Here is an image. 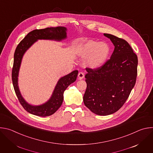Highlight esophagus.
Returning <instances> with one entry per match:
<instances>
[{
    "label": "esophagus",
    "mask_w": 153,
    "mask_h": 153,
    "mask_svg": "<svg viewBox=\"0 0 153 153\" xmlns=\"http://www.w3.org/2000/svg\"><path fill=\"white\" fill-rule=\"evenodd\" d=\"M84 77H85V74H84V73H82V72H80V73H79V74H78V77H79V79H80V80L83 79L84 78Z\"/></svg>",
    "instance_id": "obj_1"
}]
</instances>
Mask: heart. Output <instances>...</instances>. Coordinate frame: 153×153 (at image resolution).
Returning <instances> with one entry per match:
<instances>
[{
    "label": "heart",
    "instance_id": "obj_1",
    "mask_svg": "<svg viewBox=\"0 0 153 153\" xmlns=\"http://www.w3.org/2000/svg\"><path fill=\"white\" fill-rule=\"evenodd\" d=\"M110 53V47L106 43L93 40L82 43L77 50L78 55L82 58H85V66L93 69L103 66L108 59Z\"/></svg>",
    "mask_w": 153,
    "mask_h": 153
}]
</instances>
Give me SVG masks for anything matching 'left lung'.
I'll return each instance as SVG.
<instances>
[{
    "mask_svg": "<svg viewBox=\"0 0 153 153\" xmlns=\"http://www.w3.org/2000/svg\"><path fill=\"white\" fill-rule=\"evenodd\" d=\"M114 46L110 59L100 68H86L85 105L100 116L114 113L123 105L135 85L138 59L129 43L104 33Z\"/></svg>",
    "mask_w": 153,
    "mask_h": 153,
    "instance_id": "obj_1",
    "label": "left lung"
}]
</instances>
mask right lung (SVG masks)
I'll return each instance as SVG.
<instances>
[{"instance_id":"1","label":"right lung","mask_w":153,"mask_h":153,"mask_svg":"<svg viewBox=\"0 0 153 153\" xmlns=\"http://www.w3.org/2000/svg\"><path fill=\"white\" fill-rule=\"evenodd\" d=\"M67 28L63 27H50L41 30H34L30 32L17 47L14 54V63L12 70V81L16 96L20 104L28 113L41 117H46L53 114L63 100V93L67 87L76 81L78 71L75 70L71 73L61 77L53 91L50 99L40 105L34 106L27 103L21 95L18 86V76L22 59L25 53L40 39L54 40L61 41L67 38Z\"/></svg>"}]
</instances>
